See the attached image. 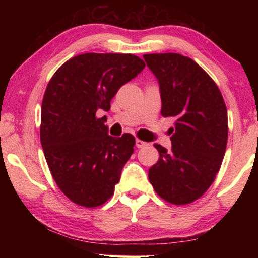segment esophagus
<instances>
[{"label": "esophagus", "mask_w": 258, "mask_h": 258, "mask_svg": "<svg viewBox=\"0 0 258 258\" xmlns=\"http://www.w3.org/2000/svg\"><path fill=\"white\" fill-rule=\"evenodd\" d=\"M147 146H148V143L144 142V141L136 140V147L137 148H144V147H147Z\"/></svg>", "instance_id": "obj_1"}]
</instances>
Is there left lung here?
I'll return each mask as SVG.
<instances>
[{
	"mask_svg": "<svg viewBox=\"0 0 258 258\" xmlns=\"http://www.w3.org/2000/svg\"><path fill=\"white\" fill-rule=\"evenodd\" d=\"M158 80L161 114L174 117L171 149L154 144L160 153L149 169L157 195L169 203H191L209 189L220 171L228 142V112L214 80L186 56L143 55Z\"/></svg>",
	"mask_w": 258,
	"mask_h": 258,
	"instance_id": "8db88e82",
	"label": "left lung"
}]
</instances>
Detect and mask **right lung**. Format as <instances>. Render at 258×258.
<instances>
[{"instance_id": "1", "label": "right lung", "mask_w": 258, "mask_h": 258, "mask_svg": "<svg viewBox=\"0 0 258 258\" xmlns=\"http://www.w3.org/2000/svg\"><path fill=\"white\" fill-rule=\"evenodd\" d=\"M146 63L132 54H88L70 58L56 70L41 108V144L59 190L81 207L107 202L134 153L135 137L108 135L105 116L123 84Z\"/></svg>"}]
</instances>
